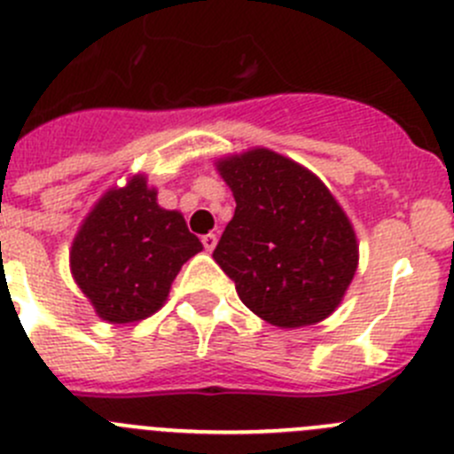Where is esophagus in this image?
Here are the masks:
<instances>
[{
  "label": "esophagus",
  "instance_id": "34e87169",
  "mask_svg": "<svg viewBox=\"0 0 454 454\" xmlns=\"http://www.w3.org/2000/svg\"><path fill=\"white\" fill-rule=\"evenodd\" d=\"M201 244H204V248L210 253V250H215V246H217V235L208 232V235L201 237Z\"/></svg>",
  "mask_w": 454,
  "mask_h": 454
}]
</instances>
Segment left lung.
<instances>
[{
    "mask_svg": "<svg viewBox=\"0 0 454 454\" xmlns=\"http://www.w3.org/2000/svg\"><path fill=\"white\" fill-rule=\"evenodd\" d=\"M237 208L213 259L263 321L299 328L344 299L359 262L357 237L317 175L268 148L217 164Z\"/></svg>",
    "mask_w": 454,
    "mask_h": 454,
    "instance_id": "1",
    "label": "left lung"
}]
</instances>
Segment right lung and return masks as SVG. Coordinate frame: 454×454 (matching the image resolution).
I'll use <instances>...</instances> for the list:
<instances>
[{
    "instance_id": "right-lung-1",
    "label": "right lung",
    "mask_w": 454,
    "mask_h": 454,
    "mask_svg": "<svg viewBox=\"0 0 454 454\" xmlns=\"http://www.w3.org/2000/svg\"><path fill=\"white\" fill-rule=\"evenodd\" d=\"M204 248L182 213L160 208L144 175L106 192L70 248V270L97 315L133 324L164 306L184 263Z\"/></svg>"
}]
</instances>
